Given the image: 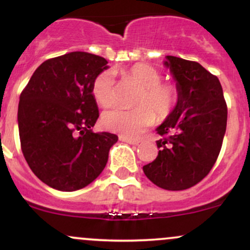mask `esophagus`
I'll list each match as a JSON object with an SVG mask.
<instances>
[{
    "mask_svg": "<svg viewBox=\"0 0 250 250\" xmlns=\"http://www.w3.org/2000/svg\"><path fill=\"white\" fill-rule=\"evenodd\" d=\"M120 140L123 142H127L129 145H139L140 140L137 139H131V137H125V136H120Z\"/></svg>",
    "mask_w": 250,
    "mask_h": 250,
    "instance_id": "1",
    "label": "esophagus"
}]
</instances>
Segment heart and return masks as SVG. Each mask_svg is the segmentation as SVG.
<instances>
[{"mask_svg":"<svg viewBox=\"0 0 250 250\" xmlns=\"http://www.w3.org/2000/svg\"><path fill=\"white\" fill-rule=\"evenodd\" d=\"M123 81L139 88L134 97V109H113L102 116L103 127L125 137H136L155 121H163L173 114L180 100V90L175 83L162 81L156 68L146 63L131 65L122 74ZM91 91L96 102L104 108L116 103L117 96L113 75L102 71L94 80Z\"/></svg>","mask_w":250,"mask_h":250,"instance_id":"heart-1","label":"heart"}]
</instances>
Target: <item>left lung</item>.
<instances>
[{
  "mask_svg": "<svg viewBox=\"0 0 250 250\" xmlns=\"http://www.w3.org/2000/svg\"><path fill=\"white\" fill-rule=\"evenodd\" d=\"M180 90L170 116L156 129L159 154L143 171L154 185L185 190L202 181L219 157L227 127V103L216 76L200 63L167 56Z\"/></svg>",
  "mask_w": 250,
  "mask_h": 250,
  "instance_id": "1",
  "label": "left lung"
}]
</instances>
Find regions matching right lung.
I'll use <instances>...</instances> for the list:
<instances>
[{"label":"right lung","mask_w":250,"mask_h":250,"mask_svg":"<svg viewBox=\"0 0 250 250\" xmlns=\"http://www.w3.org/2000/svg\"><path fill=\"white\" fill-rule=\"evenodd\" d=\"M107 60L73 51L44 61L20 96L17 121L33 173L62 191L81 189L102 173L115 134L93 133L99 109L91 91Z\"/></svg>","instance_id":"1"}]
</instances>
